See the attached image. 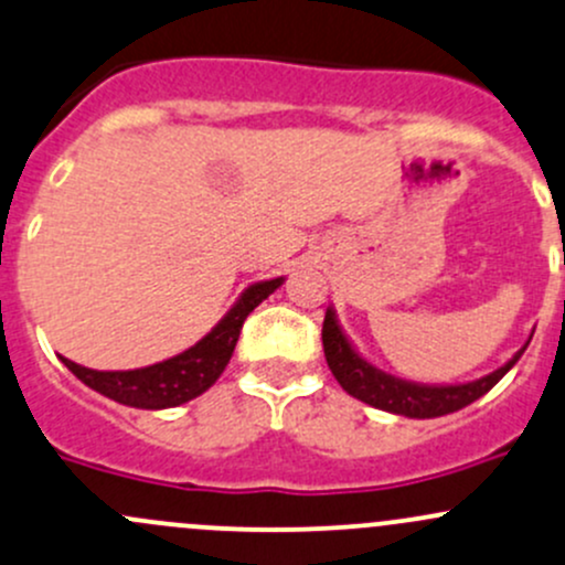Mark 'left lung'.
<instances>
[{
	"label": "left lung",
	"mask_w": 565,
	"mask_h": 565,
	"mask_svg": "<svg viewBox=\"0 0 565 565\" xmlns=\"http://www.w3.org/2000/svg\"><path fill=\"white\" fill-rule=\"evenodd\" d=\"M531 338H527L525 347H522L507 365L487 373L482 379H473V382L462 384H419L401 376H392V373L382 371V367H376L373 362L362 358L358 349H354V343L347 338L341 324H338L335 308L332 306L328 308V313H324L322 324L324 358H328V365L332 376L338 379V384H341L352 397L367 403V406L412 419L444 417V414H452L471 406L473 401H479L484 392H490L514 365H518V360L527 349Z\"/></svg>",
	"instance_id": "8db88e82"
}]
</instances>
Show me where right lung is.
I'll return each mask as SVG.
<instances>
[{"label":"right lung","instance_id":"1","mask_svg":"<svg viewBox=\"0 0 565 565\" xmlns=\"http://www.w3.org/2000/svg\"><path fill=\"white\" fill-rule=\"evenodd\" d=\"M281 284L284 276H278L243 289L241 298L218 319L216 328L207 332L205 338H200L194 347H189L186 352L175 354L170 360L153 362V365L146 367H135V371H94V367L78 365V362L62 358V354H58V360L86 387L110 397V401L121 403V406L148 408V412L175 408L181 403L194 401V397L203 395L207 387L216 384V379L222 376L230 358H233L237 335H241L246 317L265 298H270Z\"/></svg>","mask_w":565,"mask_h":565}]
</instances>
